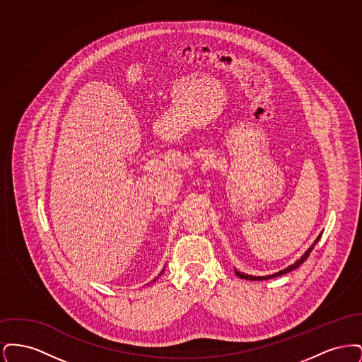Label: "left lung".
I'll list each match as a JSON object with an SVG mask.
<instances>
[{"mask_svg":"<svg viewBox=\"0 0 362 362\" xmlns=\"http://www.w3.org/2000/svg\"><path fill=\"white\" fill-rule=\"evenodd\" d=\"M320 236H322V233L317 236V239L316 240L313 241V244L310 245V248L304 252V255L301 257L300 259H297L293 264H291V266H288L286 269H284V270H279L278 273H274V274H272V276H250V274H245V273H240L239 270H236L235 269V273H236V276H239V278H241V279H250V281H266V279H272V278H276V276H284V274H286V273H289V272H292V270H294V269H297L301 263H304L305 260H307V258L310 257V252H312V250H313V247L316 245V243L319 241V239H320Z\"/></svg>","mask_w":362,"mask_h":362,"instance_id":"obj_1","label":"left lung"}]
</instances>
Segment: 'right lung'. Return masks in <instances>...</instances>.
Masks as SVG:
<instances>
[{
  "label": "right lung",
  "instance_id": "obj_1",
  "mask_svg": "<svg viewBox=\"0 0 362 362\" xmlns=\"http://www.w3.org/2000/svg\"><path fill=\"white\" fill-rule=\"evenodd\" d=\"M163 272H164V269H163ZM163 272H161V273H160V274H158V276H161V274H163ZM153 281H156V279H153Z\"/></svg>",
  "mask_w": 362,
  "mask_h": 362
}]
</instances>
